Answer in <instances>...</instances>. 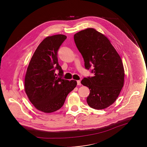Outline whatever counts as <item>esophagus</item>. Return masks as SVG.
<instances>
[{
    "mask_svg": "<svg viewBox=\"0 0 147 147\" xmlns=\"http://www.w3.org/2000/svg\"><path fill=\"white\" fill-rule=\"evenodd\" d=\"M77 85H81V83L80 80H77Z\"/></svg>",
    "mask_w": 147,
    "mask_h": 147,
    "instance_id": "1",
    "label": "esophagus"
}]
</instances>
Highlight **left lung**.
<instances>
[{"label": "left lung", "mask_w": 147, "mask_h": 147, "mask_svg": "<svg viewBox=\"0 0 147 147\" xmlns=\"http://www.w3.org/2000/svg\"><path fill=\"white\" fill-rule=\"evenodd\" d=\"M74 39L85 68L94 67L91 72L94 76L81 82L90 89L87 103L92 109H106L116 100L123 86L125 71L121 58L110 40L94 28L77 32Z\"/></svg>", "instance_id": "left-lung-1"}]
</instances>
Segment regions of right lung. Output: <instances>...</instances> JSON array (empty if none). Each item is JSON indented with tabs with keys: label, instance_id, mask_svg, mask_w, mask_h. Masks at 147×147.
<instances>
[{
	"label": "right lung",
	"instance_id": "right-lung-1",
	"mask_svg": "<svg viewBox=\"0 0 147 147\" xmlns=\"http://www.w3.org/2000/svg\"><path fill=\"white\" fill-rule=\"evenodd\" d=\"M66 38L61 34L46 37L36 49L27 68L25 91L35 108L45 113L61 109L68 94L77 86L76 80L56 77V69L59 76L63 75L57 52Z\"/></svg>",
	"mask_w": 147,
	"mask_h": 147
}]
</instances>
